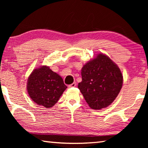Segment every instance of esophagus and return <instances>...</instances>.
Masks as SVG:
<instances>
[{"label":"esophagus","instance_id":"esophagus-1","mask_svg":"<svg viewBox=\"0 0 148 148\" xmlns=\"http://www.w3.org/2000/svg\"><path fill=\"white\" fill-rule=\"evenodd\" d=\"M76 86V83L74 82V83H73L69 84V88H72V87H75Z\"/></svg>","mask_w":148,"mask_h":148}]
</instances>
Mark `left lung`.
Returning a JSON list of instances; mask_svg holds the SVG:
<instances>
[{"mask_svg":"<svg viewBox=\"0 0 148 148\" xmlns=\"http://www.w3.org/2000/svg\"><path fill=\"white\" fill-rule=\"evenodd\" d=\"M78 88L91 108L100 110L113 102L123 85L120 69L109 57L99 53L81 69Z\"/></svg>","mask_w":148,"mask_h":148,"instance_id":"obj_1","label":"left lung"}]
</instances>
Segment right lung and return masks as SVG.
I'll return each mask as SVG.
<instances>
[{
    "mask_svg": "<svg viewBox=\"0 0 148 148\" xmlns=\"http://www.w3.org/2000/svg\"><path fill=\"white\" fill-rule=\"evenodd\" d=\"M67 88L61 76L46 65L34 69L27 85L31 99L46 108L54 106Z\"/></svg>",
    "mask_w": 148,
    "mask_h": 148,
    "instance_id": "right-lung-1",
    "label": "right lung"
}]
</instances>
